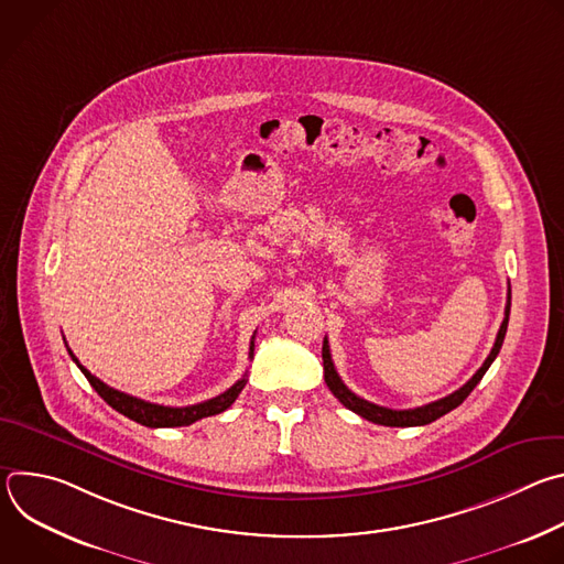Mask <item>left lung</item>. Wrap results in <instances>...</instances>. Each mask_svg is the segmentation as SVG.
Listing matches in <instances>:
<instances>
[{"label":"left lung","mask_w":564,"mask_h":564,"mask_svg":"<svg viewBox=\"0 0 564 564\" xmlns=\"http://www.w3.org/2000/svg\"><path fill=\"white\" fill-rule=\"evenodd\" d=\"M509 312H511V290H509V296H507V307H505V321L502 326L498 330V337H496V344L487 357V361L481 364V368L455 392H451L448 397H442L437 401H431V404L426 406H417V409H406V411H392V409H386V406H377V404H370V401L357 397L344 381L341 377L337 375L335 370V364H333V357H330V346H328V339H324V350H321V357H324V375H326V383L328 388L333 390V394L341 401V404L361 415L364 420L372 422V424H381V426H424V424H431L435 420H440L442 415L451 413L453 409H457L462 401L470 394V390L479 383V379L485 377V372L489 370V366L496 361L500 348H502V341H505V335H507V326H509Z\"/></svg>","instance_id":"1"}]
</instances>
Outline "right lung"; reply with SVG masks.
<instances>
[{
  "instance_id": "obj_1",
  "label": "right lung",
  "mask_w": 564,
  "mask_h": 564,
  "mask_svg": "<svg viewBox=\"0 0 564 564\" xmlns=\"http://www.w3.org/2000/svg\"><path fill=\"white\" fill-rule=\"evenodd\" d=\"M70 359L77 364V368L85 372V377L89 379V383L96 388V392L107 401V404L111 409H116L118 413H122L124 417L142 424V426H149V429H174V426H189L203 417H212V415H218L223 411H227L236 397L240 394V390L246 388L248 379H238L231 388H227L225 392H220L218 397H212L207 401H200V404H194V406H183V409H172V406H160V404H151V401H144V399H138V397H131L127 392H120L111 386H107L105 381H100L98 377H94L83 364H79L75 359V355L70 352V348H66ZM254 355V337L250 341V357Z\"/></svg>"
}]
</instances>
